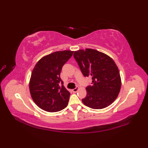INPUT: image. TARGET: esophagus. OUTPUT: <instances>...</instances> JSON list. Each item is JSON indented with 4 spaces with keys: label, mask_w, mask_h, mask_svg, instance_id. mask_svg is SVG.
<instances>
[{
    "label": "esophagus",
    "mask_w": 148,
    "mask_h": 148,
    "mask_svg": "<svg viewBox=\"0 0 148 148\" xmlns=\"http://www.w3.org/2000/svg\"><path fill=\"white\" fill-rule=\"evenodd\" d=\"M78 90H79V88H78V87H77V88H75V89H73L72 91H73V92H77Z\"/></svg>",
    "instance_id": "1"
}]
</instances>
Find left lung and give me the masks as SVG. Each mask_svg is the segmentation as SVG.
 Segmentation results:
<instances>
[{"label": "left lung", "mask_w": 148, "mask_h": 148, "mask_svg": "<svg viewBox=\"0 0 148 148\" xmlns=\"http://www.w3.org/2000/svg\"><path fill=\"white\" fill-rule=\"evenodd\" d=\"M73 56L84 77L92 78V86L86 87L83 104L94 109L108 107L117 97L122 84L115 62L106 53L92 49L75 51Z\"/></svg>", "instance_id": "left-lung-1"}]
</instances>
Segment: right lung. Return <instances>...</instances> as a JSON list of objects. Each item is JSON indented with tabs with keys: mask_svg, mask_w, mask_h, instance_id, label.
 Instances as JSON below:
<instances>
[{
	"mask_svg": "<svg viewBox=\"0 0 148 148\" xmlns=\"http://www.w3.org/2000/svg\"><path fill=\"white\" fill-rule=\"evenodd\" d=\"M74 51H57L44 56L36 64L29 80L31 97L39 108L49 112H59L68 105L70 93L60 77L62 66ZM60 82L62 87L59 86Z\"/></svg>",
	"mask_w": 148,
	"mask_h": 148,
	"instance_id": "obj_1",
	"label": "right lung"
}]
</instances>
